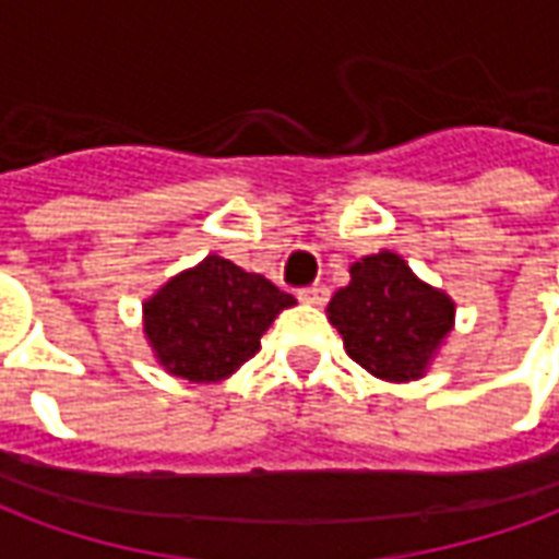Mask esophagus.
<instances>
[{"label":"esophagus","mask_w":559,"mask_h":559,"mask_svg":"<svg viewBox=\"0 0 559 559\" xmlns=\"http://www.w3.org/2000/svg\"><path fill=\"white\" fill-rule=\"evenodd\" d=\"M299 299L311 305H326L329 302V287L326 284H311V287H302L299 290Z\"/></svg>","instance_id":"34e87169"}]
</instances>
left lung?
<instances>
[{
    "label": "left lung",
    "mask_w": 559,
    "mask_h": 559,
    "mask_svg": "<svg viewBox=\"0 0 559 559\" xmlns=\"http://www.w3.org/2000/svg\"><path fill=\"white\" fill-rule=\"evenodd\" d=\"M347 356L389 383L425 374L455 323V302L413 275L392 251L368 254L350 266V284L329 302Z\"/></svg>",
    "instance_id": "1"
}]
</instances>
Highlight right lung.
<instances>
[{
    "instance_id": "obj_1",
    "label": "right lung",
    "mask_w": 559,
    "mask_h": 559,
    "mask_svg": "<svg viewBox=\"0 0 559 559\" xmlns=\"http://www.w3.org/2000/svg\"><path fill=\"white\" fill-rule=\"evenodd\" d=\"M296 305L257 272L209 254L143 302V332L164 371L218 383L257 350L272 320Z\"/></svg>"
}]
</instances>
